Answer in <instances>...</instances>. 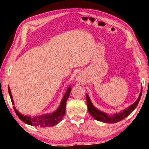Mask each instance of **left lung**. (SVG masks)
<instances>
[{
	"label": "left lung",
	"mask_w": 149,
	"mask_h": 149,
	"mask_svg": "<svg viewBox=\"0 0 149 149\" xmlns=\"http://www.w3.org/2000/svg\"><path fill=\"white\" fill-rule=\"evenodd\" d=\"M141 93H142V90H141V92H140V95L139 97H138L137 100H136L134 104H132V105L130 106V107L127 108V109L123 111L117 113H115L111 116H109L108 115V114L105 113L101 111L99 109H97L96 107H94L93 104H92L91 101L90 100V97H89L88 95L86 94L87 104H88V111L90 113V115H91L95 120H97L106 123H116L119 122V121L124 119L125 118L127 117V116H129L130 114L134 110L135 108L136 107L138 103H139L140 98H141Z\"/></svg>",
	"instance_id": "obj_1"
}]
</instances>
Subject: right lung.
<instances>
[{
	"instance_id": "1",
	"label": "right lung",
	"mask_w": 149,
	"mask_h": 149,
	"mask_svg": "<svg viewBox=\"0 0 149 149\" xmlns=\"http://www.w3.org/2000/svg\"><path fill=\"white\" fill-rule=\"evenodd\" d=\"M71 88L69 87L67 89V90H66V93L64 94L59 107H58V109L52 113H47L43 114V115L41 116H35V117H31V116L22 115V114L17 111L16 108L13 107H14V110L19 117V118L23 121L24 123L30 125L36 126V127H52V126H54L60 122L65 115L66 101H67L68 98H69L70 93H71ZM8 92H9V95L10 99H11L12 103L14 105V101H13V96H12V94L11 92H10V89L9 87H8Z\"/></svg>"
}]
</instances>
